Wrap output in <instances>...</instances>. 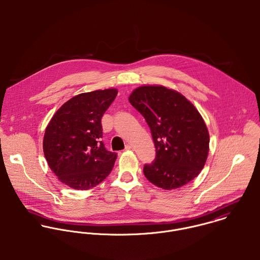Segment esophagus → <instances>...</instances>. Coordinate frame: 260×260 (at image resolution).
I'll return each mask as SVG.
<instances>
[{"mask_svg": "<svg viewBox=\"0 0 260 260\" xmlns=\"http://www.w3.org/2000/svg\"><path fill=\"white\" fill-rule=\"evenodd\" d=\"M131 149H133V146H132V145H130V144H127V145H126V147H125V150H126V151L131 150Z\"/></svg>", "mask_w": 260, "mask_h": 260, "instance_id": "esophagus-1", "label": "esophagus"}]
</instances>
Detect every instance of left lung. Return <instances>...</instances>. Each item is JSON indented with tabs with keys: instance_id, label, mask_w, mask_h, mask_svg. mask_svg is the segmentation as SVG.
I'll return each instance as SVG.
<instances>
[{
	"instance_id": "left-lung-1",
	"label": "left lung",
	"mask_w": 260,
	"mask_h": 260,
	"mask_svg": "<svg viewBox=\"0 0 260 260\" xmlns=\"http://www.w3.org/2000/svg\"><path fill=\"white\" fill-rule=\"evenodd\" d=\"M129 102L145 118L155 144V160L143 168L149 181L171 190L197 177L207 159L209 133L194 105L175 90L149 85L136 88Z\"/></svg>"
}]
</instances>
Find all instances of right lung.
Returning <instances> with one entry per match:
<instances>
[{
	"label": "right lung",
	"instance_id": "obj_1",
	"mask_svg": "<svg viewBox=\"0 0 260 260\" xmlns=\"http://www.w3.org/2000/svg\"><path fill=\"white\" fill-rule=\"evenodd\" d=\"M116 89L82 93L64 103L49 122L43 150L49 167L66 185L88 190L112 171L117 153L105 148L101 118L117 96Z\"/></svg>",
	"mask_w": 260,
	"mask_h": 260
}]
</instances>
